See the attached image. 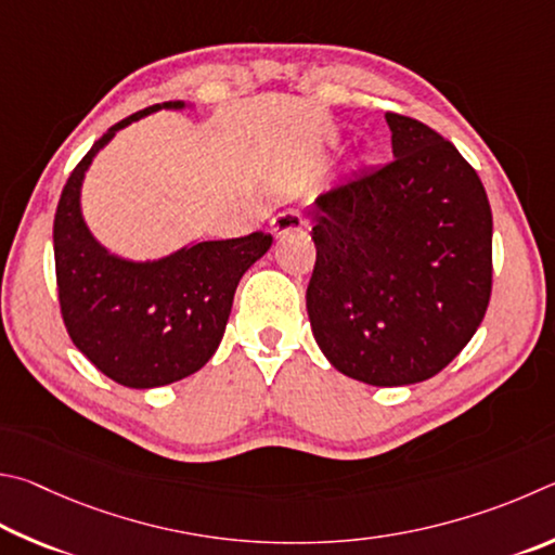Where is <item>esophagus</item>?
<instances>
[{
  "label": "esophagus",
  "instance_id": "1",
  "mask_svg": "<svg viewBox=\"0 0 555 555\" xmlns=\"http://www.w3.org/2000/svg\"><path fill=\"white\" fill-rule=\"evenodd\" d=\"M305 227H307V221L302 219V214L295 209L280 211L270 221V231L275 233V236H283V233H289V231H302Z\"/></svg>",
  "mask_w": 555,
  "mask_h": 555
}]
</instances>
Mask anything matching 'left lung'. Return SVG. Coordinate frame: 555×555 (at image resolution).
I'll return each instance as SVG.
<instances>
[{"mask_svg":"<svg viewBox=\"0 0 555 555\" xmlns=\"http://www.w3.org/2000/svg\"><path fill=\"white\" fill-rule=\"evenodd\" d=\"M385 121L395 158L312 204L307 314L338 373L400 387L441 373L478 332L492 293V211L451 141L410 116Z\"/></svg>","mask_w":555,"mask_h":555,"instance_id":"obj_1","label":"left lung"}]
</instances>
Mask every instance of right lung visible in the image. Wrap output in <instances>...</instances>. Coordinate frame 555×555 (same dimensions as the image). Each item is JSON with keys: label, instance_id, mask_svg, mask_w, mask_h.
<instances>
[{"label": "right lung", "instance_id": "add662e5", "mask_svg": "<svg viewBox=\"0 0 555 555\" xmlns=\"http://www.w3.org/2000/svg\"><path fill=\"white\" fill-rule=\"evenodd\" d=\"M153 104L114 124L67 178L53 221L55 280L67 334L114 383L149 390L197 373L221 344L238 280L270 248V233L197 241L158 260H126L106 250L82 219L80 192L94 155L116 131L158 109Z\"/></svg>", "mask_w": 555, "mask_h": 555}]
</instances>
